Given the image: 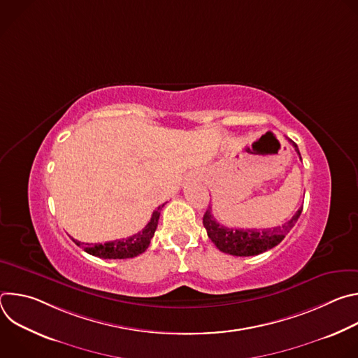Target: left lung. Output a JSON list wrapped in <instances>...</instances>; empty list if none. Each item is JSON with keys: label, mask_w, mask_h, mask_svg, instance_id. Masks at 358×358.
Returning a JSON list of instances; mask_svg holds the SVG:
<instances>
[{"label": "left lung", "mask_w": 358, "mask_h": 358, "mask_svg": "<svg viewBox=\"0 0 358 358\" xmlns=\"http://www.w3.org/2000/svg\"><path fill=\"white\" fill-rule=\"evenodd\" d=\"M297 155L300 157V151L297 145L287 138ZM301 160V157H300ZM303 207H300L296 214L286 221L285 224L275 227V228H266V229H234L224 225H220L215 218L211 214V207H208L207 213L203 214L202 224L207 229V234L210 239L215 243V246L225 253L234 255V257H253V255H259L262 252H266L280 243L287 235V232L294 227L297 222Z\"/></svg>", "instance_id": "1"}]
</instances>
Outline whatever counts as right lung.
I'll use <instances>...</instances> for the list:
<instances>
[{"label": "right lung", "mask_w": 358, "mask_h": 358, "mask_svg": "<svg viewBox=\"0 0 358 358\" xmlns=\"http://www.w3.org/2000/svg\"><path fill=\"white\" fill-rule=\"evenodd\" d=\"M164 207L160 206L155 213H152L148 224L144 227L143 231L124 238V239H116V241H110V242H105V243H83V242H78L73 239V242L78 246H82L85 252L93 255V257L97 258H103V259H127V258H134L137 255L143 253L148 245L150 241L155 235L156 229H157V224H159V218H160V213Z\"/></svg>", "instance_id": "1"}]
</instances>
